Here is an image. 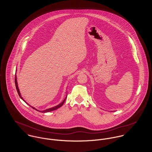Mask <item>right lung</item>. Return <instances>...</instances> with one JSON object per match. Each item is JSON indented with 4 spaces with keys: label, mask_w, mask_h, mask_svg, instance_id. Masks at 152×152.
<instances>
[{
    "label": "right lung",
    "mask_w": 152,
    "mask_h": 152,
    "mask_svg": "<svg viewBox=\"0 0 152 152\" xmlns=\"http://www.w3.org/2000/svg\"><path fill=\"white\" fill-rule=\"evenodd\" d=\"M15 85H16V90H17V91H18V94H19V96L20 97V98L22 99L23 101H24V102H25V101L23 99V98H22V96H21V94H20V91H19V87H18V82H17V77H16V75L15 74ZM66 96H67V95H66ZM66 96L65 97V99L63 101V102H61V103H60V104H58V105H57V106H56V107H53V108H48L47 109H45V110H37V109L34 108V107H31V108L33 109H36V110H37V111H39V112H42V113H45V112H51V111H53V110H56V109H57L58 108H60L61 107H62V105L64 104V102H65V99H66Z\"/></svg>",
    "instance_id": "right-lung-1"
}]
</instances>
